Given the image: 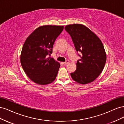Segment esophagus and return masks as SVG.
<instances>
[{
  "label": "esophagus",
  "instance_id": "obj_1",
  "mask_svg": "<svg viewBox=\"0 0 124 124\" xmlns=\"http://www.w3.org/2000/svg\"><path fill=\"white\" fill-rule=\"evenodd\" d=\"M69 62V61H68V60H67V61L65 62H62V63L63 65H67V64H68V63Z\"/></svg>",
  "mask_w": 124,
  "mask_h": 124
}]
</instances>
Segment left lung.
Returning a JSON list of instances; mask_svg holds the SVG:
<instances>
[{
	"label": "left lung",
	"instance_id": "1",
	"mask_svg": "<svg viewBox=\"0 0 124 124\" xmlns=\"http://www.w3.org/2000/svg\"><path fill=\"white\" fill-rule=\"evenodd\" d=\"M71 37L81 59L76 63L77 69L70 75L72 79L81 84L94 81L102 72L107 56L103 44L94 33L85 26L74 24L65 26Z\"/></svg>",
	"mask_w": 124,
	"mask_h": 124
}]
</instances>
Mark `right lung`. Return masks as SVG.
Here are the masks:
<instances>
[{
  "mask_svg": "<svg viewBox=\"0 0 124 124\" xmlns=\"http://www.w3.org/2000/svg\"><path fill=\"white\" fill-rule=\"evenodd\" d=\"M63 29V26H41L25 41L21 63L26 75L36 84L46 85L55 80L60 63L46 56L52 53L55 41Z\"/></svg>",
  "mask_w": 124,
  "mask_h": 124,
  "instance_id": "right-lung-1",
  "label": "right lung"
}]
</instances>
